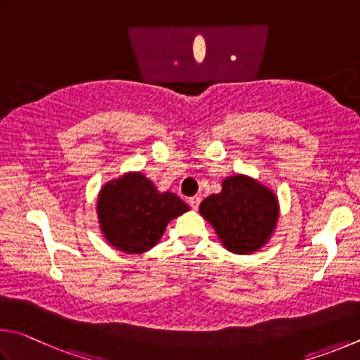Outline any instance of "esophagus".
I'll use <instances>...</instances> for the list:
<instances>
[{
  "label": "esophagus",
  "mask_w": 360,
  "mask_h": 360,
  "mask_svg": "<svg viewBox=\"0 0 360 360\" xmlns=\"http://www.w3.org/2000/svg\"><path fill=\"white\" fill-rule=\"evenodd\" d=\"M188 204H190L191 209L196 210L198 207H199V204H200V198L199 196H193V198L188 199Z\"/></svg>",
  "instance_id": "1"
}]
</instances>
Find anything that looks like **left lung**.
Here are the masks:
<instances>
[{
  "label": "left lung",
  "instance_id": "1",
  "mask_svg": "<svg viewBox=\"0 0 360 360\" xmlns=\"http://www.w3.org/2000/svg\"><path fill=\"white\" fill-rule=\"evenodd\" d=\"M199 212L226 248L248 255L269 240L278 218V204L269 188L245 175H234L223 181L221 193L200 202Z\"/></svg>",
  "mask_w": 360,
  "mask_h": 360
}]
</instances>
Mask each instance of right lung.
<instances>
[{"instance_id":"1","label":"right lung","mask_w":360,"mask_h":360,"mask_svg":"<svg viewBox=\"0 0 360 360\" xmlns=\"http://www.w3.org/2000/svg\"><path fill=\"white\" fill-rule=\"evenodd\" d=\"M190 210L174 193H158L142 174L107 184L98 199V217L107 240L124 253H143L160 240L167 223Z\"/></svg>"}]
</instances>
